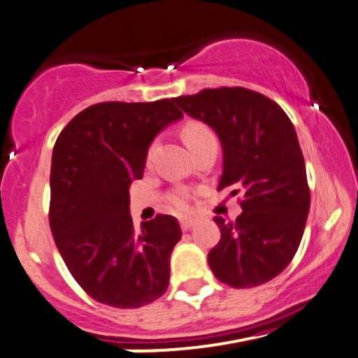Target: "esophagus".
<instances>
[{
  "label": "esophagus",
  "mask_w": 358,
  "mask_h": 358,
  "mask_svg": "<svg viewBox=\"0 0 358 358\" xmlns=\"http://www.w3.org/2000/svg\"><path fill=\"white\" fill-rule=\"evenodd\" d=\"M193 225H195V220H193V218H182V220H180V227H182L183 231L190 230Z\"/></svg>",
  "instance_id": "34e87169"
}]
</instances>
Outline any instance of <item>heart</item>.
I'll list each match as a JSON object with an SVG mask.
<instances>
[{
  "label": "heart",
  "mask_w": 358,
  "mask_h": 358,
  "mask_svg": "<svg viewBox=\"0 0 358 358\" xmlns=\"http://www.w3.org/2000/svg\"><path fill=\"white\" fill-rule=\"evenodd\" d=\"M183 140L185 143L190 150L196 148V146L203 145L205 141L215 140L213 131L210 130L208 127L203 123H188L187 127L183 128ZM153 153V146L150 148V155ZM171 205L175 206V210L178 212H185L188 208V195L185 192H176L173 196H171Z\"/></svg>",
  "instance_id": "1"
}]
</instances>
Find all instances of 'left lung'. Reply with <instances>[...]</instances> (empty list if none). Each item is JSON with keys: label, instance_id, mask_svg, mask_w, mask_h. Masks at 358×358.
<instances>
[{"label": "left lung", "instance_id": "8db88e82", "mask_svg": "<svg viewBox=\"0 0 358 358\" xmlns=\"http://www.w3.org/2000/svg\"><path fill=\"white\" fill-rule=\"evenodd\" d=\"M173 101L220 138L218 190L243 195V212L235 222L213 218L222 236L208 252L210 268L234 288L270 282L295 257L310 210L307 171L294 124L277 103L240 86L203 90Z\"/></svg>", "mask_w": 358, "mask_h": 358}]
</instances>
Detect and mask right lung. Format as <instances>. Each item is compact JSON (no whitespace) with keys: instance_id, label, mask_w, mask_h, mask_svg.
I'll return each mask as SVG.
<instances>
[{"instance_id":"obj_1","label":"right lung","mask_w":358,"mask_h":358,"mask_svg":"<svg viewBox=\"0 0 358 358\" xmlns=\"http://www.w3.org/2000/svg\"><path fill=\"white\" fill-rule=\"evenodd\" d=\"M183 118L171 100L88 106L59 133L51 158L50 227L59 255L96 302L138 308L165 294L178 220L130 215V185L143 176L148 148Z\"/></svg>"}]
</instances>
